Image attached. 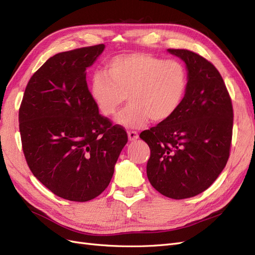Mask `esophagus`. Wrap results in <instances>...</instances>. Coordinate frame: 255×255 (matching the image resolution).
I'll return each mask as SVG.
<instances>
[{
    "instance_id": "esophagus-1",
    "label": "esophagus",
    "mask_w": 255,
    "mask_h": 255,
    "mask_svg": "<svg viewBox=\"0 0 255 255\" xmlns=\"http://www.w3.org/2000/svg\"><path fill=\"white\" fill-rule=\"evenodd\" d=\"M128 139L130 141H134V140L137 139L138 137H139V135H138V133L136 132V130H128Z\"/></svg>"
}]
</instances>
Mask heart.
Returning a JSON list of instances; mask_svg holds the SVG:
<instances>
[{
  "mask_svg": "<svg viewBox=\"0 0 255 255\" xmlns=\"http://www.w3.org/2000/svg\"><path fill=\"white\" fill-rule=\"evenodd\" d=\"M187 86V70L180 61L148 53H128L113 57L106 70L92 72L90 96L99 111L112 117L128 95L129 104L116 122L136 128L150 119L164 122L171 118L181 106Z\"/></svg>",
  "mask_w": 255,
  "mask_h": 255,
  "instance_id": "heart-1",
  "label": "heart"
}]
</instances>
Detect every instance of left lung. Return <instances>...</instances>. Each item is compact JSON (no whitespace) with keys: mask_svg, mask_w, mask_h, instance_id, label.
<instances>
[{"mask_svg":"<svg viewBox=\"0 0 255 255\" xmlns=\"http://www.w3.org/2000/svg\"><path fill=\"white\" fill-rule=\"evenodd\" d=\"M186 64L188 86L179 110L139 137L151 150L146 175L161 195L181 200L207 189L226 167L233 132L231 97L216 67L199 54L168 49Z\"/></svg>","mask_w":255,"mask_h":255,"instance_id":"left-lung-1","label":"left lung"}]
</instances>
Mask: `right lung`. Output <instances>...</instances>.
<instances>
[{"mask_svg": "<svg viewBox=\"0 0 255 255\" xmlns=\"http://www.w3.org/2000/svg\"><path fill=\"white\" fill-rule=\"evenodd\" d=\"M104 44L58 53L29 79L19 109L30 171L54 195L86 202L109 186L128 134L99 114L86 69Z\"/></svg>", "mask_w": 255, "mask_h": 255, "instance_id": "obj_1", "label": "right lung"}]
</instances>
